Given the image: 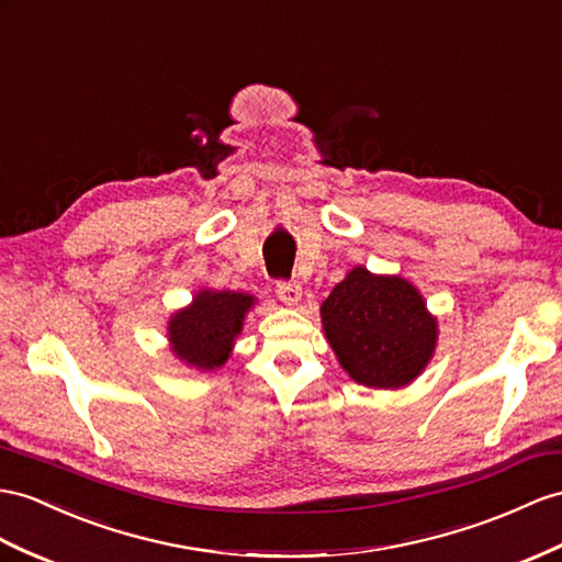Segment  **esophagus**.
Here are the masks:
<instances>
[{"instance_id": "34e87169", "label": "esophagus", "mask_w": 562, "mask_h": 562, "mask_svg": "<svg viewBox=\"0 0 562 562\" xmlns=\"http://www.w3.org/2000/svg\"><path fill=\"white\" fill-rule=\"evenodd\" d=\"M276 294L286 306H296L301 301V284L296 280H280L276 284Z\"/></svg>"}]
</instances>
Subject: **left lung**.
I'll return each instance as SVG.
<instances>
[{"instance_id":"1","label":"left lung","mask_w":562,"mask_h":562,"mask_svg":"<svg viewBox=\"0 0 562 562\" xmlns=\"http://www.w3.org/2000/svg\"><path fill=\"white\" fill-rule=\"evenodd\" d=\"M321 313L341 368L366 386L408 384L435 351L437 323L418 290L401 278H375L366 268H353Z\"/></svg>"}]
</instances>
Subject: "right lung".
Here are the masks:
<instances>
[{"label": "right lung", "mask_w": 562, "mask_h": 562, "mask_svg": "<svg viewBox=\"0 0 562 562\" xmlns=\"http://www.w3.org/2000/svg\"><path fill=\"white\" fill-rule=\"evenodd\" d=\"M254 306L249 294L201 292L190 308L176 313L168 337L184 363L201 370L221 368L241 329L244 313Z\"/></svg>", "instance_id": "add662e5"}]
</instances>
